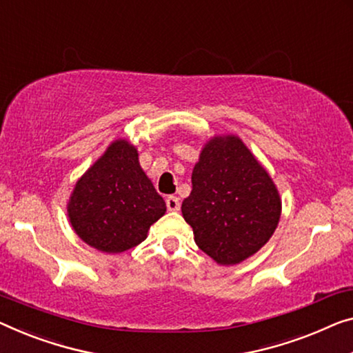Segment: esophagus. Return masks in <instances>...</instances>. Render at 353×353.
I'll use <instances>...</instances> for the list:
<instances>
[{
	"label": "esophagus",
	"mask_w": 353,
	"mask_h": 353,
	"mask_svg": "<svg viewBox=\"0 0 353 353\" xmlns=\"http://www.w3.org/2000/svg\"><path fill=\"white\" fill-rule=\"evenodd\" d=\"M166 208H168V210H172V212H176V210L181 209V203H179V198L174 196V194L168 196L166 198Z\"/></svg>",
	"instance_id": "1"
}]
</instances>
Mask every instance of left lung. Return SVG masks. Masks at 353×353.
Returning <instances> with one entry per match:
<instances>
[{"mask_svg":"<svg viewBox=\"0 0 353 353\" xmlns=\"http://www.w3.org/2000/svg\"><path fill=\"white\" fill-rule=\"evenodd\" d=\"M182 215L194 243L219 265H238L265 245L281 219V196L238 136H214L192 172Z\"/></svg>","mask_w":353,"mask_h":353,"instance_id":"left-lung-1","label":"left lung"}]
</instances>
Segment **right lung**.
<instances>
[{
	"instance_id": "add662e5",
	"label": "right lung",
	"mask_w": 353,
	"mask_h": 353,
	"mask_svg": "<svg viewBox=\"0 0 353 353\" xmlns=\"http://www.w3.org/2000/svg\"><path fill=\"white\" fill-rule=\"evenodd\" d=\"M166 204L139 166L138 150L117 139L79 179L68 217L83 243L106 254L133 249L163 217Z\"/></svg>"
}]
</instances>
